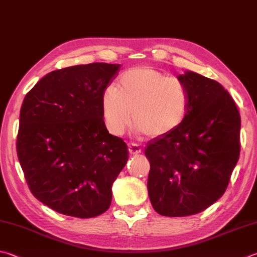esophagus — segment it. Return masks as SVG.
<instances>
[{
	"mask_svg": "<svg viewBox=\"0 0 257 257\" xmlns=\"http://www.w3.org/2000/svg\"><path fill=\"white\" fill-rule=\"evenodd\" d=\"M128 152L131 153V154H139V153H141V148L139 147V145H137V144H130L128 145Z\"/></svg>",
	"mask_w": 257,
	"mask_h": 257,
	"instance_id": "obj_1",
	"label": "esophagus"
}]
</instances>
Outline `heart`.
Listing matches in <instances>:
<instances>
[{
  "mask_svg": "<svg viewBox=\"0 0 257 257\" xmlns=\"http://www.w3.org/2000/svg\"><path fill=\"white\" fill-rule=\"evenodd\" d=\"M100 104L106 127L113 135L125 132L132 110L135 133L163 138L185 120L189 93L180 79L143 66L124 71L117 87H106Z\"/></svg>",
  "mask_w": 257,
  "mask_h": 257,
  "instance_id": "b5f03b06",
  "label": "heart"
}]
</instances>
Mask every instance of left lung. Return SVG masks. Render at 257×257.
I'll list each match as a JSON object with an SVG mask.
<instances>
[{"label": "left lung", "mask_w": 257, "mask_h": 257, "mask_svg": "<svg viewBox=\"0 0 257 257\" xmlns=\"http://www.w3.org/2000/svg\"><path fill=\"white\" fill-rule=\"evenodd\" d=\"M178 79L189 93L186 118L145 148L150 200L158 214L168 217L195 215L218 200L240 151V115L228 91L190 70Z\"/></svg>", "instance_id": "left-lung-1"}]
</instances>
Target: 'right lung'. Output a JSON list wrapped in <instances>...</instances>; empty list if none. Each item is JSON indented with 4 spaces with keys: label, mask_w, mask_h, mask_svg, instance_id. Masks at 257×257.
<instances>
[{
    "label": "right lung",
    "mask_w": 257,
    "mask_h": 257,
    "mask_svg": "<svg viewBox=\"0 0 257 257\" xmlns=\"http://www.w3.org/2000/svg\"><path fill=\"white\" fill-rule=\"evenodd\" d=\"M118 70L105 62L58 69L23 99L19 161L32 195L59 214L91 218L112 202L128 150L108 133L100 99Z\"/></svg>",
    "instance_id": "add662e5"
}]
</instances>
